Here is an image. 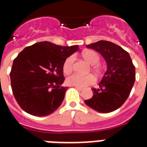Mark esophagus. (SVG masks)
Wrapping results in <instances>:
<instances>
[{"mask_svg": "<svg viewBox=\"0 0 147 147\" xmlns=\"http://www.w3.org/2000/svg\"><path fill=\"white\" fill-rule=\"evenodd\" d=\"M75 88H77L78 90H79V91H82L83 90V88H80V87H77V86H74Z\"/></svg>", "mask_w": 147, "mask_h": 147, "instance_id": "34e87169", "label": "esophagus"}]
</instances>
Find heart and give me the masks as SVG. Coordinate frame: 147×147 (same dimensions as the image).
<instances>
[{
	"label": "heart",
	"instance_id": "1",
	"mask_svg": "<svg viewBox=\"0 0 147 147\" xmlns=\"http://www.w3.org/2000/svg\"><path fill=\"white\" fill-rule=\"evenodd\" d=\"M81 55L90 65H92V70L93 71V73L96 76H98L100 74L101 68L99 67V66L96 65L99 63L100 57L96 51L93 50H86L82 52ZM74 62V59L73 56H69L66 58V60L63 63V66L64 74H69L72 71ZM94 81H95V78L91 74L83 76V75L74 74L67 77L66 79V82L67 84H69L70 86H77L80 87V88H84L89 84H93Z\"/></svg>",
	"mask_w": 147,
	"mask_h": 147
}]
</instances>
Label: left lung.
I'll return each instance as SVG.
<instances>
[{"mask_svg":"<svg viewBox=\"0 0 147 147\" xmlns=\"http://www.w3.org/2000/svg\"><path fill=\"white\" fill-rule=\"evenodd\" d=\"M86 46L102 55L107 69L98 88H92V97L84 102L99 113L114 111L126 101L136 81L132 60L127 51L110 41L99 40Z\"/></svg>","mask_w":147,"mask_h":147,"instance_id":"1","label":"left lung"}]
</instances>
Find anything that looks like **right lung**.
I'll use <instances>...</instances> for the list:
<instances>
[{"mask_svg": "<svg viewBox=\"0 0 147 147\" xmlns=\"http://www.w3.org/2000/svg\"><path fill=\"white\" fill-rule=\"evenodd\" d=\"M78 45L60 46L42 41L26 47L13 61L10 73L13 95L20 107L31 115L48 116L62 104L67 87L64 61Z\"/></svg>", "mask_w": 147, "mask_h": 147, "instance_id": "add662e5", "label": "right lung"}]
</instances>
